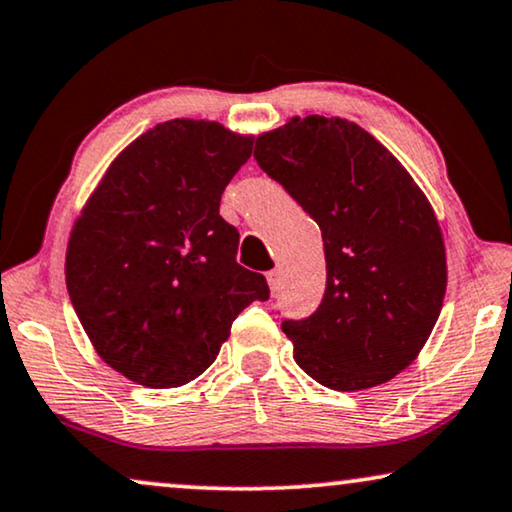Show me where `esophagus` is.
<instances>
[{
  "instance_id": "esophagus-1",
  "label": "esophagus",
  "mask_w": 512,
  "mask_h": 512,
  "mask_svg": "<svg viewBox=\"0 0 512 512\" xmlns=\"http://www.w3.org/2000/svg\"><path fill=\"white\" fill-rule=\"evenodd\" d=\"M268 284H270V291L272 293L279 291V284H282V282H279V272L277 270H270L268 272Z\"/></svg>"
}]
</instances>
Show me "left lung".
I'll return each instance as SVG.
<instances>
[{
    "instance_id": "8db88e82",
    "label": "left lung",
    "mask_w": 512,
    "mask_h": 512,
    "mask_svg": "<svg viewBox=\"0 0 512 512\" xmlns=\"http://www.w3.org/2000/svg\"><path fill=\"white\" fill-rule=\"evenodd\" d=\"M256 163L319 223L326 293L286 319L293 359L335 391L389 382L417 359L447 286L445 242L408 170L347 118H291L256 137Z\"/></svg>"
}]
</instances>
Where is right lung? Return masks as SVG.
I'll return each instance as SVG.
<instances>
[{
  "label": "right lung",
  "instance_id": "right-lung-1",
  "mask_svg": "<svg viewBox=\"0 0 512 512\" xmlns=\"http://www.w3.org/2000/svg\"><path fill=\"white\" fill-rule=\"evenodd\" d=\"M254 137L174 118L118 153L74 221L67 291L100 359L128 380L172 389L212 366L237 314L268 300L235 261L240 233L221 195Z\"/></svg>",
  "mask_w": 512,
  "mask_h": 512
}]
</instances>
